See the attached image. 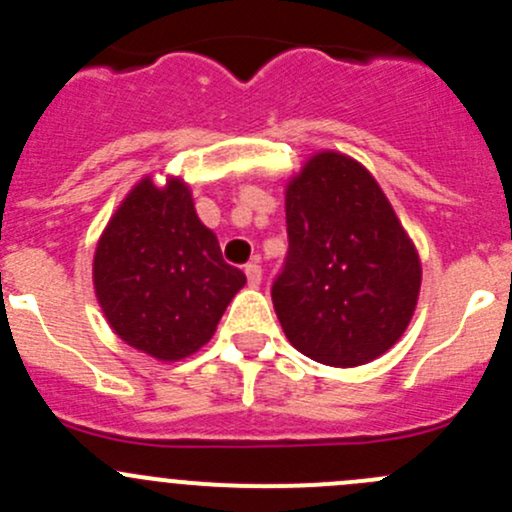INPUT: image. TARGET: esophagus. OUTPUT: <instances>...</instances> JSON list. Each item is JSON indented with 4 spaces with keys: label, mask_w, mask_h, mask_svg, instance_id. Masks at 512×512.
Listing matches in <instances>:
<instances>
[{
    "label": "esophagus",
    "mask_w": 512,
    "mask_h": 512,
    "mask_svg": "<svg viewBox=\"0 0 512 512\" xmlns=\"http://www.w3.org/2000/svg\"><path fill=\"white\" fill-rule=\"evenodd\" d=\"M245 275L247 282H250L252 287H257L262 282V267L257 265V262H250V265H245Z\"/></svg>",
    "instance_id": "obj_1"
}]
</instances>
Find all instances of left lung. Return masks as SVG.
Masks as SVG:
<instances>
[{"label": "left lung", "mask_w": 512, "mask_h": 512, "mask_svg": "<svg viewBox=\"0 0 512 512\" xmlns=\"http://www.w3.org/2000/svg\"><path fill=\"white\" fill-rule=\"evenodd\" d=\"M287 257L272 304L297 352L361 366L389 352L414 317L421 262L369 170L317 153L287 185Z\"/></svg>", "instance_id": "obj_1"}]
</instances>
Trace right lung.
Masks as SVG:
<instances>
[{"label":"right lung","mask_w":512,"mask_h":512,"mask_svg":"<svg viewBox=\"0 0 512 512\" xmlns=\"http://www.w3.org/2000/svg\"><path fill=\"white\" fill-rule=\"evenodd\" d=\"M218 237L195 215L188 185L143 178L103 230L94 255L98 304L113 332L160 361L185 359L210 342L245 285Z\"/></svg>","instance_id":"add662e5"}]
</instances>
